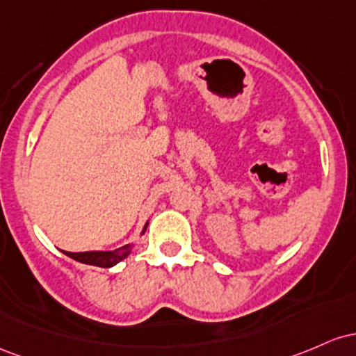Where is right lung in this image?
<instances>
[{"mask_svg":"<svg viewBox=\"0 0 356 356\" xmlns=\"http://www.w3.org/2000/svg\"><path fill=\"white\" fill-rule=\"evenodd\" d=\"M147 223L149 222H146V225L143 227L141 235H145ZM133 249H134V243H127V245L115 250H89V252H67V250H63V254L69 255V257L74 259V261L82 262V264H87V266L113 267L115 264H119L121 261H124L127 255L133 252Z\"/></svg>","mask_w":356,"mask_h":356,"instance_id":"right-lung-1","label":"right lung"}]
</instances>
